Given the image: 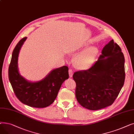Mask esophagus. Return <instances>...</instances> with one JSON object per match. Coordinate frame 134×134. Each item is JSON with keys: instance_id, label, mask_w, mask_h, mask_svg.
I'll return each mask as SVG.
<instances>
[{"instance_id": "esophagus-1", "label": "esophagus", "mask_w": 134, "mask_h": 134, "mask_svg": "<svg viewBox=\"0 0 134 134\" xmlns=\"http://www.w3.org/2000/svg\"><path fill=\"white\" fill-rule=\"evenodd\" d=\"M73 71H72V69H70L69 70V75L70 77H72L73 76Z\"/></svg>"}]
</instances>
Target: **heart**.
<instances>
[{
    "instance_id": "obj_1",
    "label": "heart",
    "mask_w": 134,
    "mask_h": 134,
    "mask_svg": "<svg viewBox=\"0 0 134 134\" xmlns=\"http://www.w3.org/2000/svg\"><path fill=\"white\" fill-rule=\"evenodd\" d=\"M97 54V48L91 47L87 48L74 59L75 66L80 70H87L90 68L93 64Z\"/></svg>"
}]
</instances>
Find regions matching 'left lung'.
Here are the masks:
<instances>
[{"label": "left lung", "instance_id": "1", "mask_svg": "<svg viewBox=\"0 0 134 134\" xmlns=\"http://www.w3.org/2000/svg\"><path fill=\"white\" fill-rule=\"evenodd\" d=\"M124 62L121 48L112 40L92 67L74 73L75 96L82 107L97 110L114 103L124 85Z\"/></svg>", "mask_w": 134, "mask_h": 134}]
</instances>
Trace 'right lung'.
<instances>
[{"instance_id": "1", "label": "right lung", "mask_w": 134, "mask_h": 134, "mask_svg": "<svg viewBox=\"0 0 134 134\" xmlns=\"http://www.w3.org/2000/svg\"><path fill=\"white\" fill-rule=\"evenodd\" d=\"M26 38L20 40L13 51L9 67V81L16 97L22 103L34 108H46L54 102L62 83L68 79V68L64 66L55 68L40 81L26 80L19 73L18 67L19 51Z\"/></svg>"}]
</instances>
